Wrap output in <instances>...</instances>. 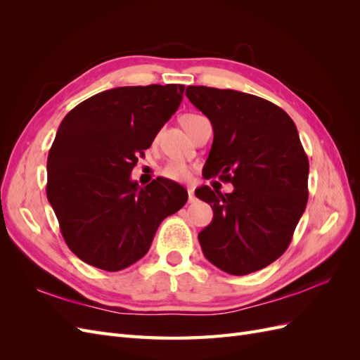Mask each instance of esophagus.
I'll use <instances>...</instances> for the list:
<instances>
[{"mask_svg": "<svg viewBox=\"0 0 360 360\" xmlns=\"http://www.w3.org/2000/svg\"><path fill=\"white\" fill-rule=\"evenodd\" d=\"M189 193V202H195V195H193V186H188Z\"/></svg>", "mask_w": 360, "mask_h": 360, "instance_id": "1", "label": "esophagus"}]
</instances>
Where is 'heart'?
I'll return each instance as SVG.
<instances>
[{
    "mask_svg": "<svg viewBox=\"0 0 360 360\" xmlns=\"http://www.w3.org/2000/svg\"><path fill=\"white\" fill-rule=\"evenodd\" d=\"M200 118L202 117L198 114H184L180 118V122H181V126L186 129L189 124L197 122ZM163 176L171 180H186L189 177V168L181 162H171L165 167V169H163Z\"/></svg>",
    "mask_w": 360,
    "mask_h": 360,
    "instance_id": "obj_1",
    "label": "heart"
}]
</instances>
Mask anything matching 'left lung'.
I'll use <instances>...</instances> for the list:
<instances>
[{"label": "left lung", "mask_w": 360, "mask_h": 360, "mask_svg": "<svg viewBox=\"0 0 360 360\" xmlns=\"http://www.w3.org/2000/svg\"><path fill=\"white\" fill-rule=\"evenodd\" d=\"M188 99L210 120L213 144L204 179L219 176L234 191L201 186L213 209L198 234L204 257L230 275L264 269L285 252L307 209L309 162L290 115L258 96L189 85Z\"/></svg>", "instance_id": "left-lung-1"}]
</instances>
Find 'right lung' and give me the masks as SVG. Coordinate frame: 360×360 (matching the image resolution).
Listing matches in <instances>:
<instances>
[{
    "mask_svg": "<svg viewBox=\"0 0 360 360\" xmlns=\"http://www.w3.org/2000/svg\"><path fill=\"white\" fill-rule=\"evenodd\" d=\"M184 85L117 86L63 118L48 155L46 195L72 252L118 271L143 258L160 222L188 201L181 184L130 179L159 130L177 111Z\"/></svg>",
    "mask_w": 360,
    "mask_h": 360,
    "instance_id": "obj_1",
    "label": "right lung"
}]
</instances>
